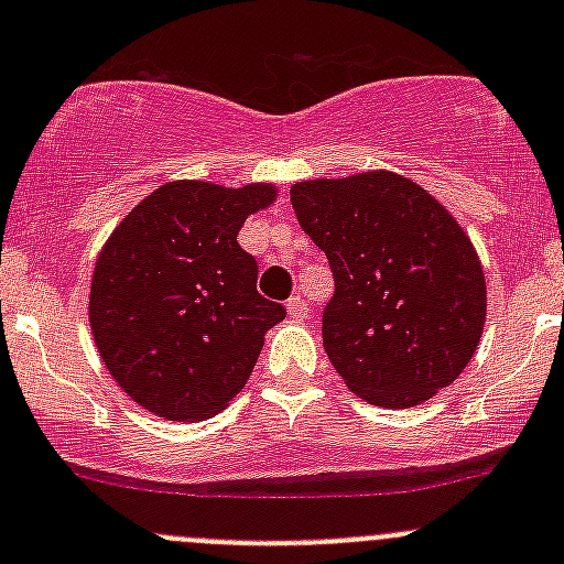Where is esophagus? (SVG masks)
Here are the masks:
<instances>
[{"label": "esophagus", "mask_w": 564, "mask_h": 564, "mask_svg": "<svg viewBox=\"0 0 564 564\" xmlns=\"http://www.w3.org/2000/svg\"><path fill=\"white\" fill-rule=\"evenodd\" d=\"M286 311H289V316L297 318V322H303V318H308V305H305V300L300 297V294H294V297H289Z\"/></svg>", "instance_id": "34e87169"}]
</instances>
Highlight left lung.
<instances>
[{
  "mask_svg": "<svg viewBox=\"0 0 564 564\" xmlns=\"http://www.w3.org/2000/svg\"><path fill=\"white\" fill-rule=\"evenodd\" d=\"M292 207L333 267L322 338L346 388L409 409L456 382L486 327V272L458 220L388 169L294 182Z\"/></svg>",
  "mask_w": 564,
  "mask_h": 564,
  "instance_id": "obj_1",
  "label": "left lung"
}]
</instances>
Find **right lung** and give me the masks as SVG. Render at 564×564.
Returning a JSON list of instances; mask_svg holds the SVG:
<instances>
[{
  "instance_id": "add662e5",
  "label": "right lung",
  "mask_w": 564,
  "mask_h": 564,
  "mask_svg": "<svg viewBox=\"0 0 564 564\" xmlns=\"http://www.w3.org/2000/svg\"><path fill=\"white\" fill-rule=\"evenodd\" d=\"M275 198L272 182L174 180L104 242L89 327L106 371L147 412L207 420L246 388L267 329L286 311L256 292V259L237 235Z\"/></svg>"
}]
</instances>
